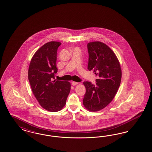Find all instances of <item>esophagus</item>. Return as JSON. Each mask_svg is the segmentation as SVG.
Listing matches in <instances>:
<instances>
[{"label": "esophagus", "instance_id": "esophagus-1", "mask_svg": "<svg viewBox=\"0 0 152 152\" xmlns=\"http://www.w3.org/2000/svg\"><path fill=\"white\" fill-rule=\"evenodd\" d=\"M72 84L73 86H75V85L78 84V82H72Z\"/></svg>", "mask_w": 152, "mask_h": 152}]
</instances>
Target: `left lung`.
<instances>
[{
  "label": "left lung",
  "instance_id": "left-lung-1",
  "mask_svg": "<svg viewBox=\"0 0 152 152\" xmlns=\"http://www.w3.org/2000/svg\"><path fill=\"white\" fill-rule=\"evenodd\" d=\"M89 55L88 70L97 77L95 84L83 82L86 92L83 100L89 111L104 109L112 101L121 82L122 71L114 52L105 43L92 42L87 44Z\"/></svg>",
  "mask_w": 152,
  "mask_h": 152
}]
</instances>
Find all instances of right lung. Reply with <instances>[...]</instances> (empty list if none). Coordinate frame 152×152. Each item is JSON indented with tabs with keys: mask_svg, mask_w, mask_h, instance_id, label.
Returning <instances> with one entry per match:
<instances>
[{
	"mask_svg": "<svg viewBox=\"0 0 152 152\" xmlns=\"http://www.w3.org/2000/svg\"><path fill=\"white\" fill-rule=\"evenodd\" d=\"M61 43L52 41L34 53L29 65L28 79L35 98L45 110L56 112L66 104L70 91L69 82L53 80L57 72V51Z\"/></svg>",
	"mask_w": 152,
	"mask_h": 152,
	"instance_id": "1",
	"label": "right lung"
}]
</instances>
